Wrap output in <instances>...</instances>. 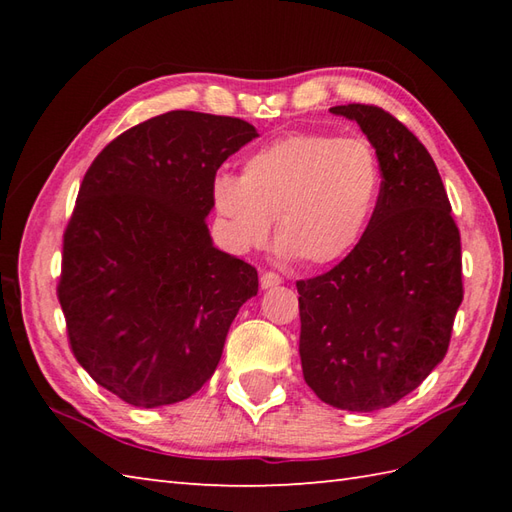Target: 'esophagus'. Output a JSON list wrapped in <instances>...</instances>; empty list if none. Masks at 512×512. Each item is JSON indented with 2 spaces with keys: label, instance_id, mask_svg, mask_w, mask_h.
Listing matches in <instances>:
<instances>
[{
  "label": "esophagus",
  "instance_id": "esophagus-1",
  "mask_svg": "<svg viewBox=\"0 0 512 512\" xmlns=\"http://www.w3.org/2000/svg\"><path fill=\"white\" fill-rule=\"evenodd\" d=\"M259 284H262V290H268V288H275L281 284V277L275 275V273H264L262 277H259Z\"/></svg>",
  "mask_w": 512,
  "mask_h": 512
}]
</instances>
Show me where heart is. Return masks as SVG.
I'll return each mask as SVG.
<instances>
[{
	"instance_id": "1",
	"label": "heart",
	"mask_w": 512,
	"mask_h": 512,
	"mask_svg": "<svg viewBox=\"0 0 512 512\" xmlns=\"http://www.w3.org/2000/svg\"><path fill=\"white\" fill-rule=\"evenodd\" d=\"M380 184L383 169L369 140L290 134L253 151L239 178L215 176L211 200L239 253L262 246L275 217L281 257L325 266L361 242Z\"/></svg>"
}]
</instances>
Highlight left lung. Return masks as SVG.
<instances>
[{"label":"left lung","mask_w":512,"mask_h":512,"mask_svg":"<svg viewBox=\"0 0 512 512\" xmlns=\"http://www.w3.org/2000/svg\"><path fill=\"white\" fill-rule=\"evenodd\" d=\"M376 149L383 184L356 248L297 281L303 378L323 402L376 411L411 394L449 350L462 290L460 231L436 162L394 116L336 105Z\"/></svg>","instance_id":"1"}]
</instances>
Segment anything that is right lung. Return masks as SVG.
Instances as JSON below:
<instances>
[{
  "label": "right lung",
  "mask_w": 512,
  "mask_h": 512,
  "mask_svg": "<svg viewBox=\"0 0 512 512\" xmlns=\"http://www.w3.org/2000/svg\"><path fill=\"white\" fill-rule=\"evenodd\" d=\"M257 136L242 118L176 110L127 129L85 173L59 303L76 361L129 405L193 396L257 295V270L206 226L217 169Z\"/></svg>",
  "instance_id": "obj_1"
}]
</instances>
